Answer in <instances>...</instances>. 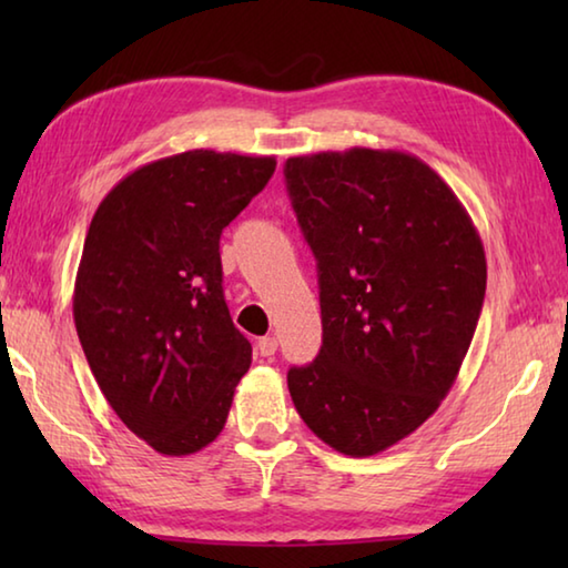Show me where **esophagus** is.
<instances>
[{
	"label": "esophagus",
	"mask_w": 568,
	"mask_h": 568,
	"mask_svg": "<svg viewBox=\"0 0 568 568\" xmlns=\"http://www.w3.org/2000/svg\"><path fill=\"white\" fill-rule=\"evenodd\" d=\"M257 351H261V355H265V358H271V355H275V351H277V338H275V335H265V338L257 341Z\"/></svg>",
	"instance_id": "obj_1"
}]
</instances>
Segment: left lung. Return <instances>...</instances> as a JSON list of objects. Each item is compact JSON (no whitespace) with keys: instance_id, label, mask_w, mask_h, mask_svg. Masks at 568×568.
<instances>
[{"instance_id":"left-lung-1","label":"left lung","mask_w":568,"mask_h":568,"mask_svg":"<svg viewBox=\"0 0 568 568\" xmlns=\"http://www.w3.org/2000/svg\"><path fill=\"white\" fill-rule=\"evenodd\" d=\"M285 182L318 261L323 345L287 371L305 426L365 458L430 418L474 341L486 253L436 170L400 150L287 158Z\"/></svg>"}]
</instances>
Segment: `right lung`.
Listing matches in <instances>:
<instances>
[{
	"mask_svg": "<svg viewBox=\"0 0 568 568\" xmlns=\"http://www.w3.org/2000/svg\"><path fill=\"white\" fill-rule=\"evenodd\" d=\"M273 172L267 155L187 150L122 178L90 223L77 335L112 410L162 456L213 444L253 361L225 305L220 235Z\"/></svg>",
	"mask_w": 568,
	"mask_h": 568,
	"instance_id": "right-lung-1",
	"label": "right lung"
}]
</instances>
